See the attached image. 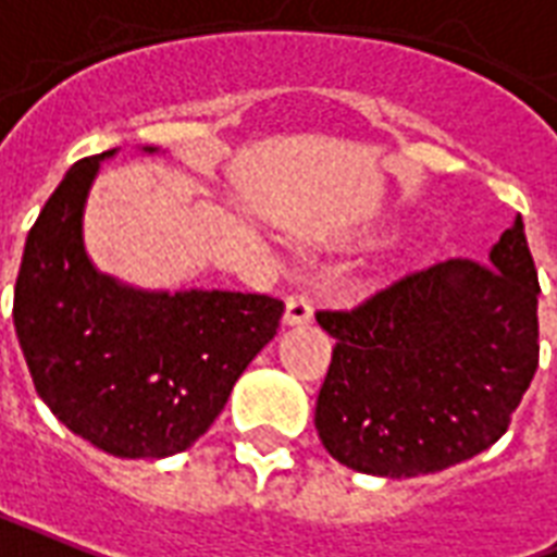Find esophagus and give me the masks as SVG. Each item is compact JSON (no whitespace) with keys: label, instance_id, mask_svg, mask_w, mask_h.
I'll list each match as a JSON object with an SVG mask.
<instances>
[{"label":"esophagus","instance_id":"1","mask_svg":"<svg viewBox=\"0 0 557 557\" xmlns=\"http://www.w3.org/2000/svg\"><path fill=\"white\" fill-rule=\"evenodd\" d=\"M288 326L292 324H309L312 321V300L304 292H295V295L286 297V315H283Z\"/></svg>","mask_w":557,"mask_h":557}]
</instances>
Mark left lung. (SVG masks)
I'll list each match as a JSON object with an SVG mask.
<instances>
[{
	"label": "left lung",
	"instance_id": "obj_1",
	"mask_svg": "<svg viewBox=\"0 0 557 557\" xmlns=\"http://www.w3.org/2000/svg\"><path fill=\"white\" fill-rule=\"evenodd\" d=\"M537 295L517 219L491 265L453 257L350 309H318L335 338L315 403L326 453L359 473L409 479L496 444L537 371Z\"/></svg>",
	"mask_w": 557,
	"mask_h": 557
}]
</instances>
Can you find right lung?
<instances>
[{"instance_id":"obj_1","label":"right lung","mask_w":557,"mask_h":557,"mask_svg":"<svg viewBox=\"0 0 557 557\" xmlns=\"http://www.w3.org/2000/svg\"><path fill=\"white\" fill-rule=\"evenodd\" d=\"M110 154L72 165L28 231L16 338L37 394L75 435L119 458L175 456L210 430L286 307L242 292H134L92 269L81 212Z\"/></svg>"}]
</instances>
